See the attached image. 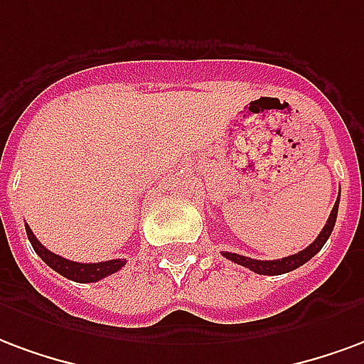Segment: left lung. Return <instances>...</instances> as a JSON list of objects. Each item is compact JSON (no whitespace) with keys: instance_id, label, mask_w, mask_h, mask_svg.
I'll return each mask as SVG.
<instances>
[{"instance_id":"8db88e82","label":"left lung","mask_w":364,"mask_h":364,"mask_svg":"<svg viewBox=\"0 0 364 364\" xmlns=\"http://www.w3.org/2000/svg\"><path fill=\"white\" fill-rule=\"evenodd\" d=\"M338 208H339V196L336 200V205L331 209L328 221L323 225L322 232L318 235L316 240L310 244L309 248H304L299 254H293V256H287V258L281 259H254L246 258V256H240V254H232V252H223V256L230 262H235L238 266H244L252 269L254 273H259V275H281V273H289L301 267L302 264H306L310 258H314L318 252L322 250V246L326 244V240L330 238L331 230H333V225H336V219H338Z\"/></svg>"}]
</instances>
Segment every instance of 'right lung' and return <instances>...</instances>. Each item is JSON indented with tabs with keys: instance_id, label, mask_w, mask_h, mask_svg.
Segmentation results:
<instances>
[{
	"instance_id": "right-lung-1",
	"label": "right lung",
	"mask_w": 364,
	"mask_h": 364,
	"mask_svg": "<svg viewBox=\"0 0 364 364\" xmlns=\"http://www.w3.org/2000/svg\"><path fill=\"white\" fill-rule=\"evenodd\" d=\"M26 237L33 244L34 252L41 256L48 266L52 267L54 272H58L63 277H68L71 281H77V283H95V281H100L112 275L118 269L126 266V259H108V262H98V264H79V262H71V259H65L62 256H58L54 252H50L48 248H44L38 238L34 237V232L31 230L28 225H25Z\"/></svg>"
}]
</instances>
